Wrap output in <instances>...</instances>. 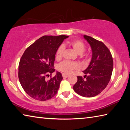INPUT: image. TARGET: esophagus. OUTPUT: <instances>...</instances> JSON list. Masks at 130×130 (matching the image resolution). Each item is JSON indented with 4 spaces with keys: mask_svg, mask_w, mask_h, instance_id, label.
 I'll use <instances>...</instances> for the list:
<instances>
[{
    "mask_svg": "<svg viewBox=\"0 0 130 130\" xmlns=\"http://www.w3.org/2000/svg\"><path fill=\"white\" fill-rule=\"evenodd\" d=\"M62 77L63 78H67L68 77H69V75L67 74H65V73H63L62 74Z\"/></svg>",
    "mask_w": 130,
    "mask_h": 130,
    "instance_id": "1",
    "label": "esophagus"
}]
</instances>
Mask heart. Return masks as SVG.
Masks as SVG:
<instances>
[{
	"label": "heart",
	"mask_w": 130,
	"mask_h": 130,
	"mask_svg": "<svg viewBox=\"0 0 130 130\" xmlns=\"http://www.w3.org/2000/svg\"><path fill=\"white\" fill-rule=\"evenodd\" d=\"M69 44L72 46L73 49L78 54H80L81 57L87 58V55L84 54L83 53L85 50V45L84 43L82 41L79 39H74V40L70 41ZM63 50V47L62 46H60L57 49L56 53V58L57 60H59L62 57V54ZM78 68L77 63L72 62L69 61H64L61 62L58 65V69L61 71L65 72L66 73H70L74 69H76Z\"/></svg>",
	"instance_id": "1"
}]
</instances>
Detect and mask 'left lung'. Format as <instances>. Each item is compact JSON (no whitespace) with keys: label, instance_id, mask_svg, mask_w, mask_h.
I'll list each match as a JSON object with an SVG mask.
<instances>
[{"label":"left lung","instance_id":"left-lung-1","mask_svg":"<svg viewBox=\"0 0 130 130\" xmlns=\"http://www.w3.org/2000/svg\"><path fill=\"white\" fill-rule=\"evenodd\" d=\"M84 38L91 46L92 59L83 71L85 79L77 76L73 89L79 95L92 98L100 93L109 83L112 73L113 59L109 50L102 42L86 35Z\"/></svg>","mask_w":130,"mask_h":130}]
</instances>
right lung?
<instances>
[{
  "label": "right lung",
  "mask_w": 130,
  "mask_h": 130,
  "mask_svg": "<svg viewBox=\"0 0 130 130\" xmlns=\"http://www.w3.org/2000/svg\"><path fill=\"white\" fill-rule=\"evenodd\" d=\"M67 36H44L37 39L24 52L19 63L18 77L23 89L34 99L45 101L57 93L62 80V74L46 80L55 71V55Z\"/></svg>",
  "instance_id": "add662e5"
}]
</instances>
